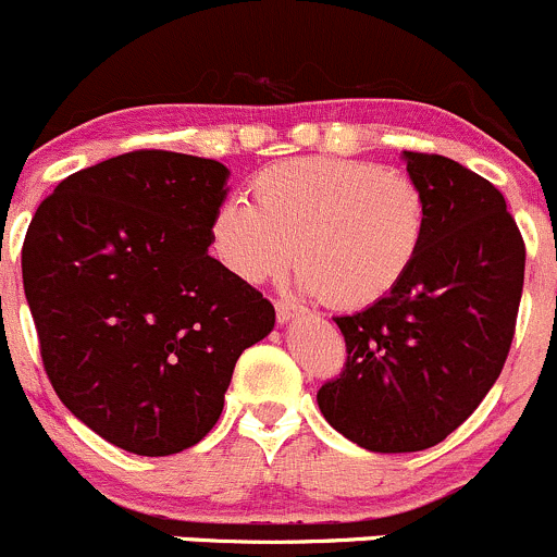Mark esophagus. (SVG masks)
<instances>
[{"label":"esophagus","instance_id":"esophagus-1","mask_svg":"<svg viewBox=\"0 0 557 557\" xmlns=\"http://www.w3.org/2000/svg\"><path fill=\"white\" fill-rule=\"evenodd\" d=\"M274 310H277V321L280 323H290V321H296V318L301 315V307H296V305H290V301H277V305H274Z\"/></svg>","mask_w":557,"mask_h":557}]
</instances>
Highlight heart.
Segmentation results:
<instances>
[{
	"instance_id": "1",
	"label": "heart",
	"mask_w": 557,
	"mask_h": 557,
	"mask_svg": "<svg viewBox=\"0 0 557 557\" xmlns=\"http://www.w3.org/2000/svg\"><path fill=\"white\" fill-rule=\"evenodd\" d=\"M250 198L223 201L209 223L220 267L261 285L283 272L294 252L296 288L323 294L339 310L386 299L428 242L422 187L375 163L285 160L252 176Z\"/></svg>"
}]
</instances>
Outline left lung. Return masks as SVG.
I'll use <instances>...</instances> for the list:
<instances>
[{
  "label": "left lung",
  "mask_w": 557,
  "mask_h": 557,
  "mask_svg": "<svg viewBox=\"0 0 557 557\" xmlns=\"http://www.w3.org/2000/svg\"><path fill=\"white\" fill-rule=\"evenodd\" d=\"M430 209L408 277L339 315L348 361L318 392L337 433L381 455L422 451L455 433L498 381L515 337L525 245L487 180L441 154L403 152Z\"/></svg>",
  "instance_id": "left-lung-1"
}]
</instances>
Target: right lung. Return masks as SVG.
I'll list each match as a JSON object with an SVG mask.
<instances>
[{
	"mask_svg": "<svg viewBox=\"0 0 557 557\" xmlns=\"http://www.w3.org/2000/svg\"><path fill=\"white\" fill-rule=\"evenodd\" d=\"M231 171L180 152L119 154L59 182L21 250L42 364L64 408L141 457L196 446L274 307L209 256Z\"/></svg>",
	"mask_w": 557,
	"mask_h": 557,
	"instance_id": "obj_1",
	"label": "right lung"
}]
</instances>
